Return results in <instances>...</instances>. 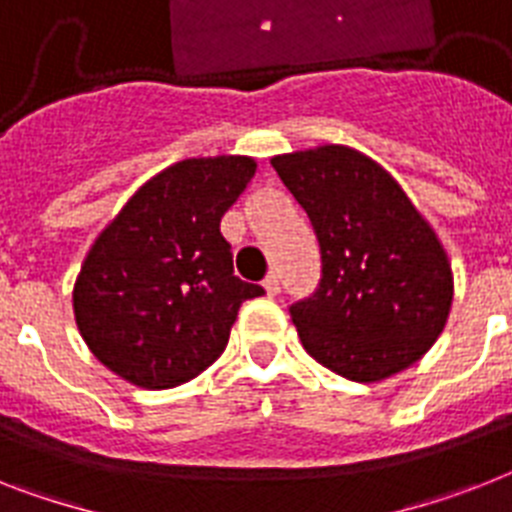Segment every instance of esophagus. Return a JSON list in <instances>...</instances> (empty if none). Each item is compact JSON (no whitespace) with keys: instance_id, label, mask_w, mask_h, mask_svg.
Here are the masks:
<instances>
[{"instance_id":"34e87169","label":"esophagus","mask_w":512,"mask_h":512,"mask_svg":"<svg viewBox=\"0 0 512 512\" xmlns=\"http://www.w3.org/2000/svg\"><path fill=\"white\" fill-rule=\"evenodd\" d=\"M263 289H265V294H268V296H276L278 291H281V278H278L276 270H273V273H268V276H265Z\"/></svg>"}]
</instances>
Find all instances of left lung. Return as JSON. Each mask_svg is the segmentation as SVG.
<instances>
[{
  "instance_id": "obj_1",
  "label": "left lung",
  "mask_w": 512,
  "mask_h": 512,
  "mask_svg": "<svg viewBox=\"0 0 512 512\" xmlns=\"http://www.w3.org/2000/svg\"><path fill=\"white\" fill-rule=\"evenodd\" d=\"M270 163L320 242V286L289 309L307 354L354 382L419 362L453 304L448 252L427 218L380 163L346 145Z\"/></svg>"
}]
</instances>
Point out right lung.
I'll use <instances>...</instances> for the list:
<instances>
[{
    "instance_id": "obj_1",
    "label": "right lung",
    "mask_w": 512,
    "mask_h": 512,
    "mask_svg": "<svg viewBox=\"0 0 512 512\" xmlns=\"http://www.w3.org/2000/svg\"><path fill=\"white\" fill-rule=\"evenodd\" d=\"M257 163L249 156L184 158L127 200L96 236L72 289L90 354L137 388L197 377L229 343L242 302L263 286L234 276L223 213Z\"/></svg>"
}]
</instances>
